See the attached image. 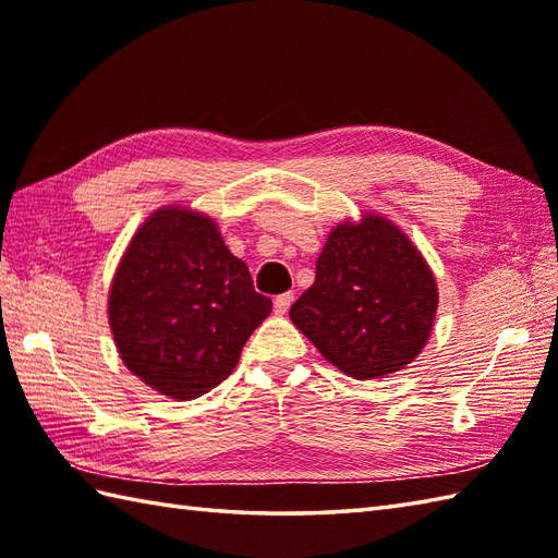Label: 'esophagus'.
<instances>
[{
  "label": "esophagus",
  "instance_id": "obj_1",
  "mask_svg": "<svg viewBox=\"0 0 558 558\" xmlns=\"http://www.w3.org/2000/svg\"><path fill=\"white\" fill-rule=\"evenodd\" d=\"M292 300H294V294H292V292H282V294H278L276 300H272V310H276V314H278V316L288 314Z\"/></svg>",
  "mask_w": 558,
  "mask_h": 558
}]
</instances>
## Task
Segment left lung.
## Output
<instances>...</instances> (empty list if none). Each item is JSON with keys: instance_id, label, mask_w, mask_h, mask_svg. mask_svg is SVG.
Segmentation results:
<instances>
[{"instance_id": "8db88e82", "label": "left lung", "mask_w": 558, "mask_h": 558, "mask_svg": "<svg viewBox=\"0 0 558 558\" xmlns=\"http://www.w3.org/2000/svg\"><path fill=\"white\" fill-rule=\"evenodd\" d=\"M436 278L396 222L362 213L330 230L310 290L290 318L342 374L360 381L405 369L432 336Z\"/></svg>"}]
</instances>
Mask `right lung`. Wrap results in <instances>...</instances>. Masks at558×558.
Masks as SVG:
<instances>
[{
  "mask_svg": "<svg viewBox=\"0 0 558 558\" xmlns=\"http://www.w3.org/2000/svg\"><path fill=\"white\" fill-rule=\"evenodd\" d=\"M270 310L216 220L184 206H162L141 222L108 300L124 366L174 400L225 381Z\"/></svg>",
  "mask_w": 558,
  "mask_h": 558,
  "instance_id": "1",
  "label": "right lung"
}]
</instances>
